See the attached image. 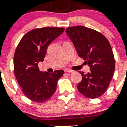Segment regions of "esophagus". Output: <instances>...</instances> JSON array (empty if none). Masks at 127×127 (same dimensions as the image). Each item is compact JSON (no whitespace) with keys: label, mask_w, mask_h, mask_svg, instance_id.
<instances>
[{"label":"esophagus","mask_w":127,"mask_h":127,"mask_svg":"<svg viewBox=\"0 0 127 127\" xmlns=\"http://www.w3.org/2000/svg\"><path fill=\"white\" fill-rule=\"evenodd\" d=\"M65 72L67 73H72L73 72V71H72V70H69V69H65Z\"/></svg>","instance_id":"obj_1"}]
</instances>
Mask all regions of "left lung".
Segmentation results:
<instances>
[{
  "mask_svg": "<svg viewBox=\"0 0 127 127\" xmlns=\"http://www.w3.org/2000/svg\"><path fill=\"white\" fill-rule=\"evenodd\" d=\"M66 33L78 56L91 69L87 74L79 71L82 79L77 86L78 91L88 98L101 96L107 91L115 71V59L110 43L101 33L85 26L69 27Z\"/></svg>",
  "mask_w": 127,
  "mask_h": 127,
  "instance_id": "1",
  "label": "left lung"
}]
</instances>
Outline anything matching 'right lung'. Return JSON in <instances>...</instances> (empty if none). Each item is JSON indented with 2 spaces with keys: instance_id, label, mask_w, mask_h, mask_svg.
I'll list each match as a JSON object with an SVG mask.
<instances>
[{
  "instance_id": "right-lung-1",
  "label": "right lung",
  "mask_w": 127,
  "mask_h": 127,
  "mask_svg": "<svg viewBox=\"0 0 127 127\" xmlns=\"http://www.w3.org/2000/svg\"><path fill=\"white\" fill-rule=\"evenodd\" d=\"M64 28H43L26 33L16 49L13 58L14 73L25 96L35 102L46 101L56 91L57 82L63 76V70L53 73L40 71L38 67L43 62L47 48L64 32Z\"/></svg>"
}]
</instances>
